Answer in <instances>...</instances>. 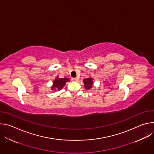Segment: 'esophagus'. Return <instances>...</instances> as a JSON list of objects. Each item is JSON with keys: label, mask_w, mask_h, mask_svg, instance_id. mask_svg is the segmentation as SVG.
<instances>
[{"label": "esophagus", "mask_w": 154, "mask_h": 154, "mask_svg": "<svg viewBox=\"0 0 154 154\" xmlns=\"http://www.w3.org/2000/svg\"><path fill=\"white\" fill-rule=\"evenodd\" d=\"M71 80H72V81H73V82H77V81H78V78H77V77H74V78H72L71 79Z\"/></svg>", "instance_id": "34e87169"}]
</instances>
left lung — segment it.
<instances>
[{"label": "left lung", "mask_w": 154, "mask_h": 154, "mask_svg": "<svg viewBox=\"0 0 154 154\" xmlns=\"http://www.w3.org/2000/svg\"><path fill=\"white\" fill-rule=\"evenodd\" d=\"M83 83L85 85V88L87 90H90L92 88V85L93 83V79H91V78L85 79L83 80Z\"/></svg>", "instance_id": "8db88e82"}]
</instances>
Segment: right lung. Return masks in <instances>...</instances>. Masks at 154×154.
Masks as SVG:
<instances>
[{
	"instance_id": "obj_1",
	"label": "right lung",
	"mask_w": 154,
	"mask_h": 154,
	"mask_svg": "<svg viewBox=\"0 0 154 154\" xmlns=\"http://www.w3.org/2000/svg\"><path fill=\"white\" fill-rule=\"evenodd\" d=\"M69 80L67 78H62L59 79L57 78L54 81V85L51 88L52 90H61L64 87L65 83L67 82H69Z\"/></svg>"
}]
</instances>
